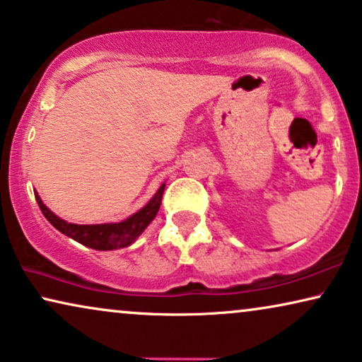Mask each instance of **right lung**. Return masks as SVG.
<instances>
[{"mask_svg":"<svg viewBox=\"0 0 362 362\" xmlns=\"http://www.w3.org/2000/svg\"><path fill=\"white\" fill-rule=\"evenodd\" d=\"M165 186L166 185L163 182L160 189L155 192V196H153L140 211H136L135 214L127 217L125 221L112 222V224H72V222L64 221L61 217L54 214V212L44 204L37 192H34V196H36L39 209L42 211L44 217H46L59 232H62L64 235L71 237V239L78 242V244L90 247V249L115 250L132 245L133 242L141 235V232L150 226V222L155 219L158 211H160Z\"/></svg>","mask_w":362,"mask_h":362,"instance_id":"right-lung-1","label":"right lung"}]
</instances>
